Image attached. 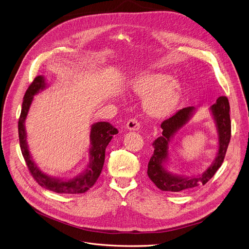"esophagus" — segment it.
Returning a JSON list of instances; mask_svg holds the SVG:
<instances>
[{"label":"esophagus","instance_id":"obj_1","mask_svg":"<svg viewBox=\"0 0 249 249\" xmlns=\"http://www.w3.org/2000/svg\"><path fill=\"white\" fill-rule=\"evenodd\" d=\"M126 127L130 131H138L140 129V122L137 119H135V118L134 119H130L127 122Z\"/></svg>","mask_w":249,"mask_h":249}]
</instances>
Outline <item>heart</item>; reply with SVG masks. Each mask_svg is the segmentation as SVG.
I'll return each instance as SVG.
<instances>
[{
    "instance_id": "heart-1",
    "label": "heart",
    "mask_w": 249,
    "mask_h": 249,
    "mask_svg": "<svg viewBox=\"0 0 249 249\" xmlns=\"http://www.w3.org/2000/svg\"><path fill=\"white\" fill-rule=\"evenodd\" d=\"M131 90L144 97V109L153 118L165 119L178 107L182 97L179 81L160 73L143 74L130 83Z\"/></svg>"
}]
</instances>
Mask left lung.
<instances>
[{
  "instance_id": "1",
  "label": "left lung",
  "mask_w": 249,
  "mask_h": 249,
  "mask_svg": "<svg viewBox=\"0 0 249 249\" xmlns=\"http://www.w3.org/2000/svg\"><path fill=\"white\" fill-rule=\"evenodd\" d=\"M195 110L194 106H189L178 110L173 116L164 120L160 125L162 135L153 143L154 154L149 161L147 173L156 186L162 191L182 192L202 184L204 185L214 176L224 161L231 140V125L229 99L226 96H220L216 103L210 107L212 116L216 123L219 139V150L214 161L204 172L194 176L175 174L165 167L168 161V149L171 139L176 132L186 125L195 113Z\"/></svg>"
}]
</instances>
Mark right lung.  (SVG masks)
I'll return each instance as SVG.
<instances>
[{"mask_svg": "<svg viewBox=\"0 0 249 249\" xmlns=\"http://www.w3.org/2000/svg\"><path fill=\"white\" fill-rule=\"evenodd\" d=\"M46 88V83L43 76H37L25 91L20 116L18 119V137L19 146L23 159L28 166V169L33 178L41 186L50 191L59 194H79L87 192L96 182L99 177L105 159V149L109 144L113 135L118 133L108 122H97L91 125L90 128V148L89 151V161L86 170L71 179H59L48 176L43 173L33 161L28 150L26 142V132L24 122L32 103L33 96Z\"/></svg>", "mask_w": 249, "mask_h": 249, "instance_id": "add662e5", "label": "right lung"}]
</instances>
